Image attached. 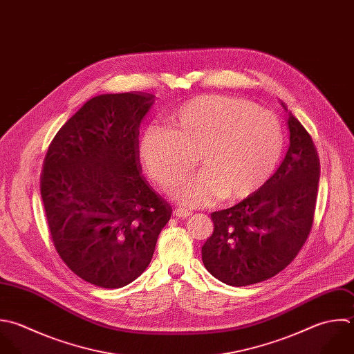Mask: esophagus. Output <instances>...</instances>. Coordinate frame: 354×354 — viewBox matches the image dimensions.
Returning a JSON list of instances; mask_svg holds the SVG:
<instances>
[{"label":"esophagus","mask_w":354,"mask_h":354,"mask_svg":"<svg viewBox=\"0 0 354 354\" xmlns=\"http://www.w3.org/2000/svg\"><path fill=\"white\" fill-rule=\"evenodd\" d=\"M174 215L178 216V218H189L192 215V211L189 209H183V208H176L174 211Z\"/></svg>","instance_id":"esophagus-1"}]
</instances>
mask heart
<instances>
[{"label":"heart","instance_id":"b5f03b06","mask_svg":"<svg viewBox=\"0 0 354 354\" xmlns=\"http://www.w3.org/2000/svg\"><path fill=\"white\" fill-rule=\"evenodd\" d=\"M168 125L169 131L147 128L139 153L162 187L185 176L196 157L201 169L171 190V197L186 207L251 196L273 175L283 153L277 115L240 97L197 96L178 107Z\"/></svg>","mask_w":354,"mask_h":354}]
</instances>
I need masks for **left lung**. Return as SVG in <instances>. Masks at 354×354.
<instances>
[{"label": "left lung", "instance_id": "left-lung-1", "mask_svg": "<svg viewBox=\"0 0 354 354\" xmlns=\"http://www.w3.org/2000/svg\"><path fill=\"white\" fill-rule=\"evenodd\" d=\"M287 114L290 146L276 174L237 205L212 212L214 233L201 248L207 270L244 287L265 281L298 255L313 223L320 160L304 125Z\"/></svg>", "mask_w": 354, "mask_h": 354}]
</instances>
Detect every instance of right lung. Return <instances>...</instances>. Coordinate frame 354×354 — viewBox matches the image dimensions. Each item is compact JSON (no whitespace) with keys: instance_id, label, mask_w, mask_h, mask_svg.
<instances>
[{"instance_id":"1","label":"right lung","mask_w":354,"mask_h":354,"mask_svg":"<svg viewBox=\"0 0 354 354\" xmlns=\"http://www.w3.org/2000/svg\"><path fill=\"white\" fill-rule=\"evenodd\" d=\"M149 93L89 99L53 138L41 197L53 245L78 277L121 288L149 266L172 209L142 176L139 125Z\"/></svg>"}]
</instances>
